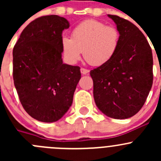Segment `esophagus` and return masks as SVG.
Here are the masks:
<instances>
[{
    "mask_svg": "<svg viewBox=\"0 0 161 161\" xmlns=\"http://www.w3.org/2000/svg\"><path fill=\"white\" fill-rule=\"evenodd\" d=\"M80 71H81V73H82V75H87L89 72H90V71H89L88 69H83V68H81Z\"/></svg>",
    "mask_w": 161,
    "mask_h": 161,
    "instance_id": "1",
    "label": "esophagus"
}]
</instances>
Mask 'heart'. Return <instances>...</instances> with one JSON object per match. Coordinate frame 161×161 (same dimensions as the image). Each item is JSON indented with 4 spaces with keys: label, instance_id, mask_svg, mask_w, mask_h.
<instances>
[{
    "label": "heart",
    "instance_id": "b5f03b06",
    "mask_svg": "<svg viewBox=\"0 0 161 161\" xmlns=\"http://www.w3.org/2000/svg\"><path fill=\"white\" fill-rule=\"evenodd\" d=\"M120 32L114 26L97 20H86L75 26L71 38L61 39L62 52L66 61L75 64L82 52L86 61L93 66L107 64L118 51Z\"/></svg>",
    "mask_w": 161,
    "mask_h": 161
}]
</instances>
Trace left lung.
<instances>
[{
	"label": "left lung",
	"instance_id": "left-lung-1",
	"mask_svg": "<svg viewBox=\"0 0 161 161\" xmlns=\"http://www.w3.org/2000/svg\"><path fill=\"white\" fill-rule=\"evenodd\" d=\"M108 17L120 32L119 47L109 62L90 71L93 97L105 115L126 119L140 111L152 87V50L134 24L119 16Z\"/></svg>",
	"mask_w": 161,
	"mask_h": 161
}]
</instances>
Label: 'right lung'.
<instances>
[{
  "instance_id": "add662e5",
  "label": "right lung",
  "mask_w": 161,
  "mask_h": 161,
  "mask_svg": "<svg viewBox=\"0 0 161 161\" xmlns=\"http://www.w3.org/2000/svg\"><path fill=\"white\" fill-rule=\"evenodd\" d=\"M66 19L42 16L31 22L13 49V79L19 100L32 118L54 122L69 111L81 79L80 68L64 64L61 39Z\"/></svg>"
}]
</instances>
